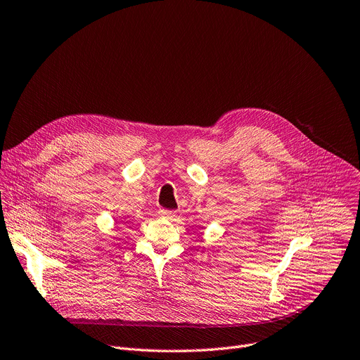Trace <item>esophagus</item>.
I'll return each instance as SVG.
<instances>
[{
  "mask_svg": "<svg viewBox=\"0 0 360 360\" xmlns=\"http://www.w3.org/2000/svg\"><path fill=\"white\" fill-rule=\"evenodd\" d=\"M160 217H165V218H174L175 217V211H169V210H160L159 211Z\"/></svg>",
  "mask_w": 360,
  "mask_h": 360,
  "instance_id": "obj_1",
  "label": "esophagus"
}]
</instances>
